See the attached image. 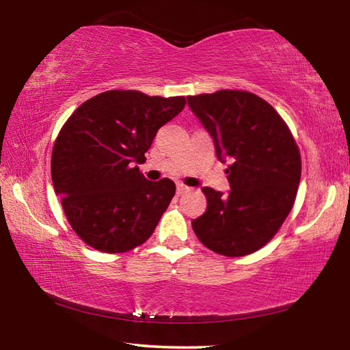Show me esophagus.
Here are the masks:
<instances>
[{
  "label": "esophagus",
  "mask_w": 350,
  "mask_h": 350,
  "mask_svg": "<svg viewBox=\"0 0 350 350\" xmlns=\"http://www.w3.org/2000/svg\"><path fill=\"white\" fill-rule=\"evenodd\" d=\"M176 189H177V194H179V196H180V194L189 191V189H191V188L187 187V185H183V183H177V185H176Z\"/></svg>",
  "instance_id": "1"
}]
</instances>
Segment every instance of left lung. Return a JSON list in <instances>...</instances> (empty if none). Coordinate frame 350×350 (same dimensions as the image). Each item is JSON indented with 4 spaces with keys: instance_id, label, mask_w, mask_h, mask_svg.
Segmentation results:
<instances>
[{
    "instance_id": "1",
    "label": "left lung",
    "mask_w": 350,
    "mask_h": 350,
    "mask_svg": "<svg viewBox=\"0 0 350 350\" xmlns=\"http://www.w3.org/2000/svg\"><path fill=\"white\" fill-rule=\"evenodd\" d=\"M211 135L216 156L230 162V191L205 187L206 211L191 222L199 241L224 256H245L273 238L292 210L301 156L286 122L252 92L222 90L187 97Z\"/></svg>"
}]
</instances>
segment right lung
Masks as SVG:
<instances>
[{
	"label": "right lung",
	"mask_w": 350,
	"mask_h": 350,
	"mask_svg": "<svg viewBox=\"0 0 350 350\" xmlns=\"http://www.w3.org/2000/svg\"><path fill=\"white\" fill-rule=\"evenodd\" d=\"M185 103V97L114 90L86 100L64 123L52 150V183L70 227L88 245L123 253L152 234L176 185L146 180L137 163Z\"/></svg>",
	"instance_id": "right-lung-1"
}]
</instances>
